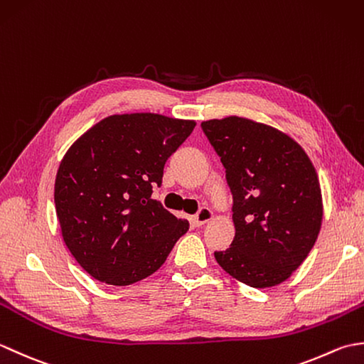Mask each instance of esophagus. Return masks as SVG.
<instances>
[{
    "label": "esophagus",
    "mask_w": 364,
    "mask_h": 364,
    "mask_svg": "<svg viewBox=\"0 0 364 364\" xmlns=\"http://www.w3.org/2000/svg\"><path fill=\"white\" fill-rule=\"evenodd\" d=\"M213 218H214V214H213L210 208H202V210H200L194 215V223L197 227H202V225H205V223L210 222Z\"/></svg>",
    "instance_id": "esophagus-1"
}]
</instances>
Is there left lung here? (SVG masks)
<instances>
[{
    "instance_id": "obj_1",
    "label": "left lung",
    "mask_w": 364,
    "mask_h": 364,
    "mask_svg": "<svg viewBox=\"0 0 364 364\" xmlns=\"http://www.w3.org/2000/svg\"><path fill=\"white\" fill-rule=\"evenodd\" d=\"M233 192L236 235L219 266L252 288L292 275L318 239L322 194L305 150L283 131L237 115L202 122Z\"/></svg>"
}]
</instances>
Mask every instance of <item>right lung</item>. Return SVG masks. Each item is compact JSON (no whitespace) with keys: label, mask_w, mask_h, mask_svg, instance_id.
Segmentation results:
<instances>
[{"label":"right lung","mask_w":364,"mask_h":364,"mask_svg":"<svg viewBox=\"0 0 364 364\" xmlns=\"http://www.w3.org/2000/svg\"><path fill=\"white\" fill-rule=\"evenodd\" d=\"M196 120L114 114L89 128L60 161L54 203L64 242L95 280L127 286L164 264L189 230L158 200L164 164Z\"/></svg>","instance_id":"add662e5"}]
</instances>
